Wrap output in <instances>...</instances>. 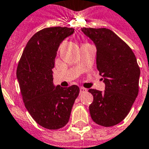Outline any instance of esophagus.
<instances>
[{
    "mask_svg": "<svg viewBox=\"0 0 149 149\" xmlns=\"http://www.w3.org/2000/svg\"><path fill=\"white\" fill-rule=\"evenodd\" d=\"M86 91H87V89L86 88H85L83 87L80 88V93H81V94H82V93L86 92Z\"/></svg>",
    "mask_w": 149,
    "mask_h": 149,
    "instance_id": "esophagus-1",
    "label": "esophagus"
}]
</instances>
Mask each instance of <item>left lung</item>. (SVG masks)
<instances>
[{
    "label": "left lung",
    "mask_w": 149,
    "mask_h": 149,
    "mask_svg": "<svg viewBox=\"0 0 149 149\" xmlns=\"http://www.w3.org/2000/svg\"><path fill=\"white\" fill-rule=\"evenodd\" d=\"M81 31L96 46L97 68L105 84L104 91L88 90L94 97L89 106L91 117L99 125L114 126L125 119L138 95L140 70L136 58L111 30L83 28Z\"/></svg>",
    "instance_id": "1"
}]
</instances>
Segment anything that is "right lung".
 Returning a JSON list of instances; mask_svg holds the SVG:
<instances>
[{"label": "right lung", "instance_id": "obj_1", "mask_svg": "<svg viewBox=\"0 0 149 149\" xmlns=\"http://www.w3.org/2000/svg\"><path fill=\"white\" fill-rule=\"evenodd\" d=\"M73 33V28L67 27L41 30L30 39L18 64L16 76L24 106L38 125L49 130L67 125L79 94L76 85H54L52 70L60 44Z\"/></svg>", "mask_w": 149, "mask_h": 149}]
</instances>
